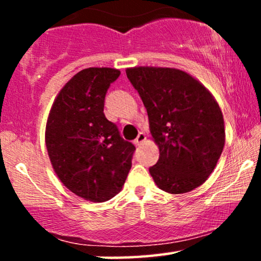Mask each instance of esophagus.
<instances>
[{
    "mask_svg": "<svg viewBox=\"0 0 261 261\" xmlns=\"http://www.w3.org/2000/svg\"><path fill=\"white\" fill-rule=\"evenodd\" d=\"M146 141V135L143 134V133H140L139 134V136L136 137V139H135V141H134V143L136 146H140V145H142L143 142H145Z\"/></svg>",
    "mask_w": 261,
    "mask_h": 261,
    "instance_id": "34e87169",
    "label": "esophagus"
}]
</instances>
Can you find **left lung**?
I'll use <instances>...</instances> for the list:
<instances>
[{"label":"left lung","mask_w":261,"mask_h":261,"mask_svg":"<svg viewBox=\"0 0 261 261\" xmlns=\"http://www.w3.org/2000/svg\"><path fill=\"white\" fill-rule=\"evenodd\" d=\"M127 79L147 110L160 158L149 173L158 188L182 194L211 174L224 146L217 101L199 81L175 68L135 67Z\"/></svg>","instance_id":"obj_1"}]
</instances>
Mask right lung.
<instances>
[{
	"mask_svg": "<svg viewBox=\"0 0 261 261\" xmlns=\"http://www.w3.org/2000/svg\"><path fill=\"white\" fill-rule=\"evenodd\" d=\"M120 71L91 67L66 83L54 101L45 142L53 168L68 190L94 202L121 190L135 146L104 115V100Z\"/></svg>",
	"mask_w": 261,
	"mask_h": 261,
	"instance_id": "obj_1",
	"label": "right lung"
}]
</instances>
